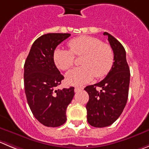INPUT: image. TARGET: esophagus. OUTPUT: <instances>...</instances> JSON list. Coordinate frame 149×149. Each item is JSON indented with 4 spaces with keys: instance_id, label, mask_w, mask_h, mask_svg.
Masks as SVG:
<instances>
[{
    "instance_id": "obj_1",
    "label": "esophagus",
    "mask_w": 149,
    "mask_h": 149,
    "mask_svg": "<svg viewBox=\"0 0 149 149\" xmlns=\"http://www.w3.org/2000/svg\"><path fill=\"white\" fill-rule=\"evenodd\" d=\"M81 90H83V88H81V87H75V88H74V92H75V93H77V92L80 91H81Z\"/></svg>"
}]
</instances>
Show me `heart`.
<instances>
[{
    "mask_svg": "<svg viewBox=\"0 0 149 149\" xmlns=\"http://www.w3.org/2000/svg\"><path fill=\"white\" fill-rule=\"evenodd\" d=\"M69 49H56L53 53L56 66L62 71L70 69L74 63V56L81 57V66L66 74L67 83L81 86L93 77L107 75L114 62V53L111 47L97 37L82 36L69 41Z\"/></svg>",
    "mask_w": 149,
    "mask_h": 149,
    "instance_id": "1",
    "label": "heart"
}]
</instances>
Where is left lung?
<instances>
[{
	"mask_svg": "<svg viewBox=\"0 0 149 149\" xmlns=\"http://www.w3.org/2000/svg\"><path fill=\"white\" fill-rule=\"evenodd\" d=\"M103 34L107 36L113 50V65L104 80L84 88L89 95L86 104L88 122L99 128L111 125L121 116L128 99L130 80L125 49L110 33L104 32ZM97 87L101 89L98 90Z\"/></svg>",
	"mask_w": 149,
	"mask_h": 149,
	"instance_id": "1",
	"label": "left lung"
}]
</instances>
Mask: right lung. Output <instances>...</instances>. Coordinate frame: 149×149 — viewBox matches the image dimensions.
<instances>
[{
	"instance_id": "1",
	"label": "right lung",
	"mask_w": 149,
	"mask_h": 149,
	"mask_svg": "<svg viewBox=\"0 0 149 149\" xmlns=\"http://www.w3.org/2000/svg\"><path fill=\"white\" fill-rule=\"evenodd\" d=\"M69 33H47L32 45L24 65L27 101L35 118L43 125L57 127L66 121V108L73 99L74 87L57 89L64 77L53 61L58 45Z\"/></svg>"
}]
</instances>
